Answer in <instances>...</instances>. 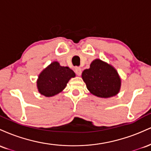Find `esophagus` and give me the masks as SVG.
<instances>
[{
	"instance_id": "34e87169",
	"label": "esophagus",
	"mask_w": 151,
	"mask_h": 151,
	"mask_svg": "<svg viewBox=\"0 0 151 151\" xmlns=\"http://www.w3.org/2000/svg\"><path fill=\"white\" fill-rule=\"evenodd\" d=\"M75 73L77 74V75L78 76H80L81 74V69L80 67H76L75 68Z\"/></svg>"
}]
</instances>
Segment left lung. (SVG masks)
Listing matches in <instances>:
<instances>
[{
    "instance_id": "1",
    "label": "left lung",
    "mask_w": 151,
    "mask_h": 151,
    "mask_svg": "<svg viewBox=\"0 0 151 151\" xmlns=\"http://www.w3.org/2000/svg\"><path fill=\"white\" fill-rule=\"evenodd\" d=\"M81 77L88 90L98 97H111L120 91L121 78L116 70L99 59L93 60L89 69L83 71Z\"/></svg>"
}]
</instances>
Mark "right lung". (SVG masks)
Listing matches in <instances>:
<instances>
[{
	"mask_svg": "<svg viewBox=\"0 0 151 151\" xmlns=\"http://www.w3.org/2000/svg\"><path fill=\"white\" fill-rule=\"evenodd\" d=\"M75 77L73 70L53 62L38 76V91L47 97L53 96L63 90L71 78Z\"/></svg>",
	"mask_w": 151,
	"mask_h": 151,
	"instance_id": "1",
	"label": "right lung"
}]
</instances>
